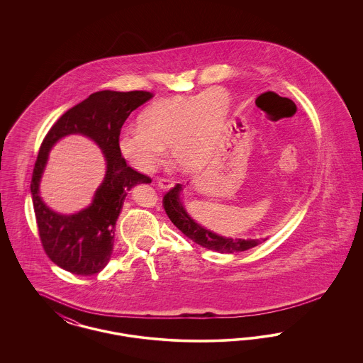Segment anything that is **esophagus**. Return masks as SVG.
<instances>
[{"instance_id":"1","label":"esophagus","mask_w":363,"mask_h":363,"mask_svg":"<svg viewBox=\"0 0 363 363\" xmlns=\"http://www.w3.org/2000/svg\"><path fill=\"white\" fill-rule=\"evenodd\" d=\"M157 186L160 188V189L163 190H169L172 189L174 186V181L172 179H169V178H157Z\"/></svg>"}]
</instances>
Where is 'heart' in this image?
I'll return each mask as SVG.
<instances>
[{"mask_svg": "<svg viewBox=\"0 0 363 363\" xmlns=\"http://www.w3.org/2000/svg\"><path fill=\"white\" fill-rule=\"evenodd\" d=\"M230 98L223 88L212 86L189 98L162 99L138 116V126L122 129L118 145L140 172H151L170 144L175 162L186 169L200 167L225 125Z\"/></svg>", "mask_w": 363, "mask_h": 363, "instance_id": "heart-1", "label": "heart"}]
</instances>
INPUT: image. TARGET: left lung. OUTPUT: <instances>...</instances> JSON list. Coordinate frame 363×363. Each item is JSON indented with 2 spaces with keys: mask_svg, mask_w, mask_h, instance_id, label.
Returning <instances> with one entry per match:
<instances>
[{
  "mask_svg": "<svg viewBox=\"0 0 363 363\" xmlns=\"http://www.w3.org/2000/svg\"><path fill=\"white\" fill-rule=\"evenodd\" d=\"M182 186L177 184L173 189L169 190L163 196V208L169 216V219L173 222L174 225L184 233L189 240L196 242L197 245L207 247L209 250H216L219 253H237L245 252L247 249H252L261 243V240H241V238H225L220 237L203 225L196 223L185 208L181 203L179 193Z\"/></svg>",
  "mask_w": 363,
  "mask_h": 363,
  "instance_id": "8db88e82",
  "label": "left lung"
}]
</instances>
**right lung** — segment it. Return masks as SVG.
I'll list each match as a JSON object with an SVG mask.
<instances>
[{"label":"right lung","mask_w":363,"mask_h":363,"mask_svg":"<svg viewBox=\"0 0 363 363\" xmlns=\"http://www.w3.org/2000/svg\"><path fill=\"white\" fill-rule=\"evenodd\" d=\"M154 95L147 91H99L62 114L40 144L35 162L31 194L39 238L54 264L73 275L101 272L113 253L116 222L128 191L151 178L126 164L118 145L122 125L138 106ZM79 133L92 138L104 151L106 175L91 206L73 216L52 211L38 196V182L48 151L60 138Z\"/></svg>","instance_id":"1"}]
</instances>
